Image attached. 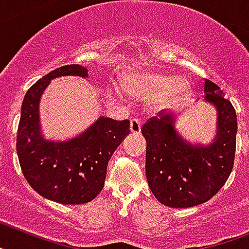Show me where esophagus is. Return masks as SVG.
I'll return each instance as SVG.
<instances>
[{
	"label": "esophagus",
	"mask_w": 249,
	"mask_h": 249,
	"mask_svg": "<svg viewBox=\"0 0 249 249\" xmlns=\"http://www.w3.org/2000/svg\"><path fill=\"white\" fill-rule=\"evenodd\" d=\"M129 129H131V133H132V135H139V133L141 132V122H140L139 118H133V120H131Z\"/></svg>",
	"instance_id": "obj_1"
}]
</instances>
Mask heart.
<instances>
[{"label":"heart","mask_w":249,"mask_h":249,"mask_svg":"<svg viewBox=\"0 0 249 249\" xmlns=\"http://www.w3.org/2000/svg\"><path fill=\"white\" fill-rule=\"evenodd\" d=\"M120 88L136 99H151L154 110L179 106L190 96L192 84L186 76H172L154 70H133L123 73Z\"/></svg>","instance_id":"heart-1"}]
</instances>
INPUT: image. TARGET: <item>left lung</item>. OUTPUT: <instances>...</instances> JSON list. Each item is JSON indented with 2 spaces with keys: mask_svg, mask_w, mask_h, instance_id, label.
Instances as JSON below:
<instances>
[{
  "mask_svg": "<svg viewBox=\"0 0 249 249\" xmlns=\"http://www.w3.org/2000/svg\"><path fill=\"white\" fill-rule=\"evenodd\" d=\"M205 102L216 110L210 143L190 142L176 129L172 114L159 113L141 128L146 140V178L160 203L184 209L207 202L220 191L234 165L237 114L220 88L205 80Z\"/></svg>",
  "mask_w": 249,
  "mask_h": 249,
  "instance_id": "left-lung-1",
  "label": "left lung"
}]
</instances>
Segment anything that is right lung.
Masks as SVG:
<instances>
[{
  "instance_id": "1",
  "label": "right lung",
  "mask_w": 249,
  "mask_h": 249,
  "mask_svg": "<svg viewBox=\"0 0 249 249\" xmlns=\"http://www.w3.org/2000/svg\"><path fill=\"white\" fill-rule=\"evenodd\" d=\"M61 76L86 79L88 69L80 65L62 66L43 76L26 91L16 151L22 174L33 190L47 200L79 205L94 200L103 190L108 161L129 133V121L99 117L73 139L46 140L40 129L39 103L51 80Z\"/></svg>"
}]
</instances>
